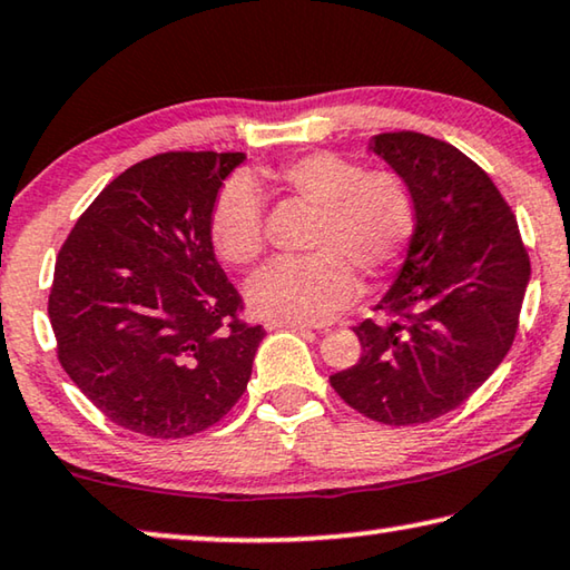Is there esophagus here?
Here are the masks:
<instances>
[{
    "label": "esophagus",
    "mask_w": 570,
    "mask_h": 570,
    "mask_svg": "<svg viewBox=\"0 0 570 570\" xmlns=\"http://www.w3.org/2000/svg\"><path fill=\"white\" fill-rule=\"evenodd\" d=\"M264 327L266 330H299V332L314 330L309 322H296V320H266Z\"/></svg>",
    "instance_id": "obj_1"
}]
</instances>
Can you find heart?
Listing matches in <instances>:
<instances>
[{"mask_svg":"<svg viewBox=\"0 0 570 570\" xmlns=\"http://www.w3.org/2000/svg\"><path fill=\"white\" fill-rule=\"evenodd\" d=\"M264 187L314 210L306 236L312 253L274 261L250 282V304L271 317L332 320L357 296V276L381 282L393 274L419 225V205L401 171L309 151L230 179L215 197L210 240L230 266H253L264 256Z\"/></svg>","mask_w":570,"mask_h":570,"instance_id":"heart-1","label":"heart"}]
</instances>
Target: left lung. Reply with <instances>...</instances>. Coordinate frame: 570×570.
Here are the masks:
<instances>
[{
	"instance_id": "1",
	"label": "left lung",
	"mask_w": 570,
	"mask_h": 570,
	"mask_svg": "<svg viewBox=\"0 0 570 570\" xmlns=\"http://www.w3.org/2000/svg\"><path fill=\"white\" fill-rule=\"evenodd\" d=\"M370 149L409 179L419 225L375 306L385 320L352 327L363 355L330 383L370 421L415 426L459 409L508 355L530 256L508 200L464 151L405 129Z\"/></svg>"
}]
</instances>
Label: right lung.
Segmentation results:
<instances>
[{
	"mask_svg": "<svg viewBox=\"0 0 570 570\" xmlns=\"http://www.w3.org/2000/svg\"><path fill=\"white\" fill-rule=\"evenodd\" d=\"M243 151H161L111 179L56 258L62 370L108 421L185 439L246 391L264 327L215 258L210 210Z\"/></svg>",
	"mask_w": 570,
	"mask_h": 570,
	"instance_id": "obj_1",
	"label": "right lung"
}]
</instances>
